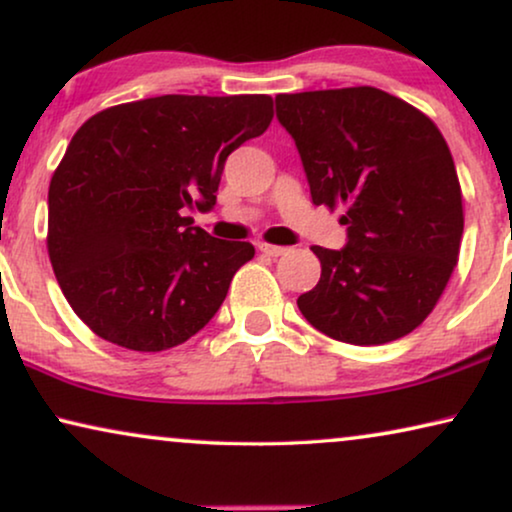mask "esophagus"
I'll use <instances>...</instances> for the list:
<instances>
[{"mask_svg": "<svg viewBox=\"0 0 512 512\" xmlns=\"http://www.w3.org/2000/svg\"><path fill=\"white\" fill-rule=\"evenodd\" d=\"M258 251H261V254H265V256H272V258L286 254L284 247H277V244H265V242L258 244Z\"/></svg>", "mask_w": 512, "mask_h": 512, "instance_id": "obj_1", "label": "esophagus"}]
</instances>
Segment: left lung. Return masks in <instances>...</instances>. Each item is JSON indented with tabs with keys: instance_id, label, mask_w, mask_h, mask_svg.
<instances>
[{
	"instance_id": "left-lung-1",
	"label": "left lung",
	"mask_w": 512,
	"mask_h": 512,
	"mask_svg": "<svg viewBox=\"0 0 512 512\" xmlns=\"http://www.w3.org/2000/svg\"><path fill=\"white\" fill-rule=\"evenodd\" d=\"M314 205H345L347 244L312 247L321 279L298 298L328 338L384 345L443 296L464 233L461 186L436 123L401 97L356 86L277 95Z\"/></svg>"
}]
</instances>
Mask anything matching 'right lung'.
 Instances as JSON below:
<instances>
[{
	"label": "right lung",
	"instance_id": "right-lung-1",
	"mask_svg": "<svg viewBox=\"0 0 512 512\" xmlns=\"http://www.w3.org/2000/svg\"><path fill=\"white\" fill-rule=\"evenodd\" d=\"M270 121V95H160L76 130L48 186L46 244L90 331L163 352L209 324L256 251L216 240L186 212L216 205L226 158Z\"/></svg>",
	"mask_w": 512,
	"mask_h": 512
}]
</instances>
